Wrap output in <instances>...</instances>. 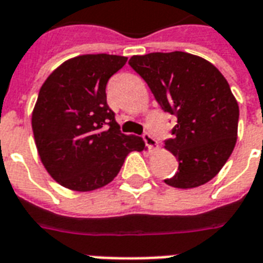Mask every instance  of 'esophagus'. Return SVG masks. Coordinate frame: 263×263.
<instances>
[{
    "label": "esophagus",
    "instance_id": "1",
    "mask_svg": "<svg viewBox=\"0 0 263 263\" xmlns=\"http://www.w3.org/2000/svg\"><path fill=\"white\" fill-rule=\"evenodd\" d=\"M143 140L146 146L148 148H156L157 147V139L153 135H150L148 132H144L143 134Z\"/></svg>",
    "mask_w": 263,
    "mask_h": 263
}]
</instances>
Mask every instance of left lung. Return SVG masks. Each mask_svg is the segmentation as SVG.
Returning a JSON list of instances; mask_svg holds the SVG:
<instances>
[{
	"instance_id": "8db88e82",
	"label": "left lung",
	"mask_w": 263,
	"mask_h": 263,
	"mask_svg": "<svg viewBox=\"0 0 263 263\" xmlns=\"http://www.w3.org/2000/svg\"><path fill=\"white\" fill-rule=\"evenodd\" d=\"M128 64L162 110L177 119L165 147L179 169L165 183L195 188L210 181L236 144L239 105L227 79L213 64L184 51L134 55Z\"/></svg>"
}]
</instances>
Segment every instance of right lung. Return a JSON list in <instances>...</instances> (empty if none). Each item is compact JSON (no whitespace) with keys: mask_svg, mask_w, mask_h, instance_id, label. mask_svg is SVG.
<instances>
[{"mask_svg":"<svg viewBox=\"0 0 263 263\" xmlns=\"http://www.w3.org/2000/svg\"><path fill=\"white\" fill-rule=\"evenodd\" d=\"M127 57L86 54L61 64L39 90L32 131L53 179L73 191H92L115 179L144 142L125 135L106 102V84Z\"/></svg>","mask_w":263,"mask_h":263,"instance_id":"obj_1","label":"right lung"}]
</instances>
